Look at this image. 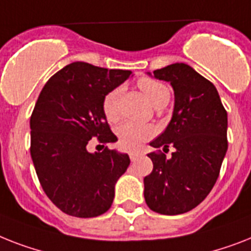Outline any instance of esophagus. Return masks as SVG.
I'll return each instance as SVG.
<instances>
[{
    "label": "esophagus",
    "mask_w": 251,
    "mask_h": 251,
    "mask_svg": "<svg viewBox=\"0 0 251 251\" xmlns=\"http://www.w3.org/2000/svg\"><path fill=\"white\" fill-rule=\"evenodd\" d=\"M129 156H130V160H131V161H135L136 158L139 157L140 153H138V152H130Z\"/></svg>",
    "instance_id": "obj_1"
}]
</instances>
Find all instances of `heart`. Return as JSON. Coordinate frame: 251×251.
I'll use <instances>...</instances> for the list:
<instances>
[{"instance_id":"obj_1","label":"heart","mask_w":251,"mask_h":251,"mask_svg":"<svg viewBox=\"0 0 251 251\" xmlns=\"http://www.w3.org/2000/svg\"><path fill=\"white\" fill-rule=\"evenodd\" d=\"M138 86L143 91L147 99L154 107H164L168 104L170 99V90L164 82L158 79L143 77L138 81ZM121 87H115L108 91L101 100V111L104 113L107 121L115 124L121 119L120 111V97H121ZM154 135V129L151 125H142L134 122H125L117 129L120 146L126 151H134L139 148L140 144L146 140L151 139Z\"/></svg>"}]
</instances>
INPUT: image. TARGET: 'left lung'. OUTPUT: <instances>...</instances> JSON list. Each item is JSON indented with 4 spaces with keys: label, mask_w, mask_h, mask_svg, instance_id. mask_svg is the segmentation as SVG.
<instances>
[{
    "label": "left lung",
    "mask_w": 251,
    "mask_h": 251,
    "mask_svg": "<svg viewBox=\"0 0 251 251\" xmlns=\"http://www.w3.org/2000/svg\"><path fill=\"white\" fill-rule=\"evenodd\" d=\"M153 75L172 83L175 105L170 124L151 146L165 152L172 146L174 152L148 154L153 170L144 178V199L151 210L176 215L202 202L217 182L228 148L227 111L215 86L188 64Z\"/></svg>",
    "instance_id": "8db88e82"
}]
</instances>
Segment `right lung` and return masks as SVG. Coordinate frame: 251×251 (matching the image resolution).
I'll use <instances>...</instances> for the list:
<instances>
[{
    "instance_id": "add662e5",
    "label": "right lung",
    "mask_w": 251,
    "mask_h": 251,
    "mask_svg": "<svg viewBox=\"0 0 251 251\" xmlns=\"http://www.w3.org/2000/svg\"><path fill=\"white\" fill-rule=\"evenodd\" d=\"M132 72L75 62L50 77L30 116V156L40 184L55 206L77 218L109 210L117 179L130 165L115 150L90 153L117 140L101 111L103 97Z\"/></svg>"
}]
</instances>
